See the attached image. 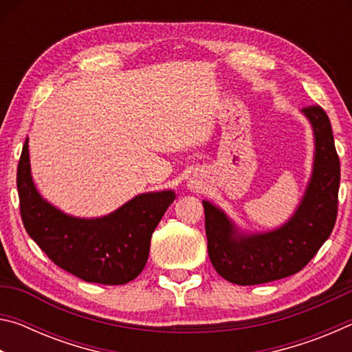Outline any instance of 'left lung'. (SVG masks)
I'll list each match as a JSON object with an SVG mask.
<instances>
[{
  "mask_svg": "<svg viewBox=\"0 0 352 352\" xmlns=\"http://www.w3.org/2000/svg\"><path fill=\"white\" fill-rule=\"evenodd\" d=\"M302 113L314 129V169L305 197L287 222L267 233L242 234L222 210L204 201L208 254L226 281L254 285L295 275L332 233L338 210L340 160L326 111L311 105Z\"/></svg>",
  "mask_w": 352,
  "mask_h": 352,
  "instance_id": "8db88e82",
  "label": "left lung"
}]
</instances>
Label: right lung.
<instances>
[{"mask_svg":"<svg viewBox=\"0 0 352 352\" xmlns=\"http://www.w3.org/2000/svg\"><path fill=\"white\" fill-rule=\"evenodd\" d=\"M20 212L28 234L47 258L87 283L118 285L144 269L151 237L175 199L174 190L140 194L115 212L79 219L57 210L35 189L28 140L16 169Z\"/></svg>","mask_w":352,"mask_h":352,"instance_id":"add662e5","label":"right lung"}]
</instances>
